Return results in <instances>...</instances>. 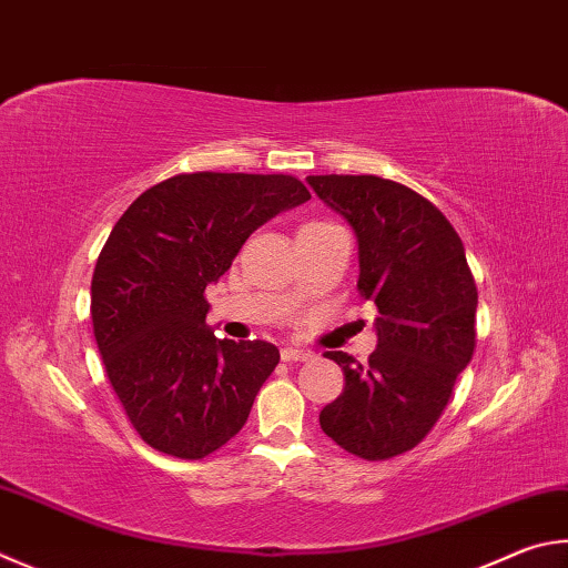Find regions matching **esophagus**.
Here are the masks:
<instances>
[{
  "mask_svg": "<svg viewBox=\"0 0 568 568\" xmlns=\"http://www.w3.org/2000/svg\"><path fill=\"white\" fill-rule=\"evenodd\" d=\"M281 357L283 363H305V359H313V353L305 347H283Z\"/></svg>",
  "mask_w": 568,
  "mask_h": 568,
  "instance_id": "obj_1",
  "label": "esophagus"
}]
</instances>
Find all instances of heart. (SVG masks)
<instances>
[{
	"label": "heart",
	"instance_id": "1",
	"mask_svg": "<svg viewBox=\"0 0 568 568\" xmlns=\"http://www.w3.org/2000/svg\"><path fill=\"white\" fill-rule=\"evenodd\" d=\"M311 225H320V223H311Z\"/></svg>",
	"mask_w": 568,
	"mask_h": 568
}]
</instances>
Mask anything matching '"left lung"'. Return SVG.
<instances>
[{"instance_id": "1", "label": "left lung", "mask_w": 568, "mask_h": 568, "mask_svg": "<svg viewBox=\"0 0 568 568\" xmlns=\"http://www.w3.org/2000/svg\"><path fill=\"white\" fill-rule=\"evenodd\" d=\"M353 225L357 291L377 305V347L367 363L339 349L345 387L320 427L349 455L383 462L425 439L477 347V285L452 223L435 203L379 176H307Z\"/></svg>"}]
</instances>
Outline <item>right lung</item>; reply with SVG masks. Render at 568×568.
Here are the masks:
<instances>
[{"label": "right lung", "instance_id": "1", "mask_svg": "<svg viewBox=\"0 0 568 568\" xmlns=\"http://www.w3.org/2000/svg\"><path fill=\"white\" fill-rule=\"evenodd\" d=\"M311 199L283 173H179L133 201L91 277V323L109 383L149 447L203 459L243 429L281 359L265 339H219L205 285L248 235Z\"/></svg>", "mask_w": 568, "mask_h": 568}]
</instances>
